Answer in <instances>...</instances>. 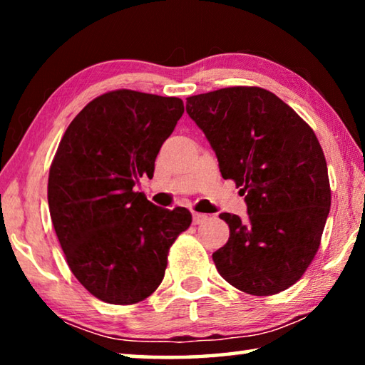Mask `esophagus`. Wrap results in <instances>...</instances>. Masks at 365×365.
Instances as JSON below:
<instances>
[{"mask_svg":"<svg viewBox=\"0 0 365 365\" xmlns=\"http://www.w3.org/2000/svg\"><path fill=\"white\" fill-rule=\"evenodd\" d=\"M207 220V215L206 214H201V212H193V224L195 225H200L202 222Z\"/></svg>","mask_w":365,"mask_h":365,"instance_id":"34e87169","label":"esophagus"}]
</instances>
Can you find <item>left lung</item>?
Masks as SVG:
<instances>
[{"mask_svg":"<svg viewBox=\"0 0 365 365\" xmlns=\"http://www.w3.org/2000/svg\"><path fill=\"white\" fill-rule=\"evenodd\" d=\"M224 178L245 195L248 219L222 212L228 242L212 255L222 279L255 296L298 282L320 246L330 212L329 170L316 133L279 96L228 86L187 98Z\"/></svg>","mask_w":365,"mask_h":365,"instance_id":"8db88e82","label":"left lung"}]
</instances>
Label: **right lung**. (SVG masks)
Listing matches in <instances>:
<instances>
[{"instance_id": "obj_1", "label": "right lung", "mask_w": 365, "mask_h": 365, "mask_svg": "<svg viewBox=\"0 0 365 365\" xmlns=\"http://www.w3.org/2000/svg\"><path fill=\"white\" fill-rule=\"evenodd\" d=\"M183 101L133 90L95 98L61 138L49 168L54 232L76 279L109 304L156 292L188 209L159 207L135 191L183 114Z\"/></svg>"}]
</instances>
